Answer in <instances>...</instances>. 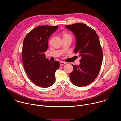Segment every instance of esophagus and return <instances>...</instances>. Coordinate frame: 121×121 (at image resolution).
Segmentation results:
<instances>
[{"label":"esophagus","instance_id":"esophagus-1","mask_svg":"<svg viewBox=\"0 0 121 121\" xmlns=\"http://www.w3.org/2000/svg\"><path fill=\"white\" fill-rule=\"evenodd\" d=\"M65 64H66V63H65V62H60V65H65Z\"/></svg>","mask_w":121,"mask_h":121}]
</instances>
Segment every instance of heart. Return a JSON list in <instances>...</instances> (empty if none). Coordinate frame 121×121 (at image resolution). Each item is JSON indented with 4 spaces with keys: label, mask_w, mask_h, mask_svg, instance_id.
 I'll use <instances>...</instances> for the list:
<instances>
[{
    "label": "heart",
    "mask_w": 121,
    "mask_h": 121,
    "mask_svg": "<svg viewBox=\"0 0 121 121\" xmlns=\"http://www.w3.org/2000/svg\"><path fill=\"white\" fill-rule=\"evenodd\" d=\"M63 38H67V37L71 38V35H70V34H69V33H66V32H63Z\"/></svg>",
    "instance_id": "heart-1"
}]
</instances>
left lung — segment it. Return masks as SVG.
I'll return each instance as SVG.
<instances>
[{
  "instance_id": "8db88e82",
  "label": "left lung",
  "mask_w": 121,
  "mask_h": 121,
  "mask_svg": "<svg viewBox=\"0 0 121 121\" xmlns=\"http://www.w3.org/2000/svg\"><path fill=\"white\" fill-rule=\"evenodd\" d=\"M65 27L74 33L76 41L74 52L81 57L79 65H72L71 81L79 87L88 85L96 79L102 64L103 53L99 37L95 30L83 23Z\"/></svg>"
}]
</instances>
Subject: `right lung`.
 I'll use <instances>...</instances> for the list:
<instances>
[{
    "label": "right lung",
    "mask_w": 121,
    "mask_h": 121,
    "mask_svg": "<svg viewBox=\"0 0 121 121\" xmlns=\"http://www.w3.org/2000/svg\"><path fill=\"white\" fill-rule=\"evenodd\" d=\"M58 28V26H39L29 32L23 42L22 61L25 71L32 82L42 88L54 84L55 72L60 66L59 62H51L45 58L44 54L50 36Z\"/></svg>",
    "instance_id": "obj_1"
}]
</instances>
